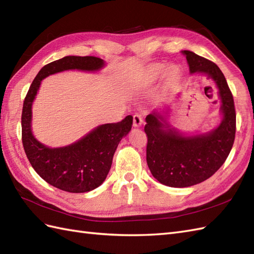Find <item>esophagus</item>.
Segmentation results:
<instances>
[{
    "instance_id": "esophagus-1",
    "label": "esophagus",
    "mask_w": 254,
    "mask_h": 254,
    "mask_svg": "<svg viewBox=\"0 0 254 254\" xmlns=\"http://www.w3.org/2000/svg\"><path fill=\"white\" fill-rule=\"evenodd\" d=\"M142 122H144V120H142L140 115H134L133 116V126L135 127H139L142 125Z\"/></svg>"
}]
</instances>
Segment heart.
Instances as JSON below:
<instances>
[{
    "mask_svg": "<svg viewBox=\"0 0 254 254\" xmlns=\"http://www.w3.org/2000/svg\"><path fill=\"white\" fill-rule=\"evenodd\" d=\"M165 70V65L162 64V63H155L152 64L149 66L146 70V79L147 81H153L155 79H158V78L163 74V71ZM180 76V70L177 66H170L166 69V79L168 81H176Z\"/></svg>",
    "mask_w": 254,
    "mask_h": 254,
    "instance_id": "heart-1",
    "label": "heart"
}]
</instances>
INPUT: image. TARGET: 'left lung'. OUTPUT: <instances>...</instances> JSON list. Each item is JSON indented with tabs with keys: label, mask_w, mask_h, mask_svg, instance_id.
I'll list each match as a JSON object with an SVG mask.
<instances>
[{
	"label": "left lung",
	"mask_w": 254,
	"mask_h": 254,
	"mask_svg": "<svg viewBox=\"0 0 254 254\" xmlns=\"http://www.w3.org/2000/svg\"><path fill=\"white\" fill-rule=\"evenodd\" d=\"M190 73L206 74L219 89L223 120L213 131L184 136L172 128L158 110L146 117L147 164L162 185L187 188L203 183L223 165L235 139L236 113L234 99L222 71L213 63L189 50H184Z\"/></svg>",
	"instance_id": "left-lung-1"
}]
</instances>
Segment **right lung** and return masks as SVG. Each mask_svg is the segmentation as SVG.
<instances>
[{
	"label": "right lung",
	"mask_w": 254,
	"mask_h": 254,
	"mask_svg": "<svg viewBox=\"0 0 254 254\" xmlns=\"http://www.w3.org/2000/svg\"><path fill=\"white\" fill-rule=\"evenodd\" d=\"M103 66L102 59L91 56H67L51 62L38 71L23 102L21 127L25 154L34 171L46 183L65 192H89L104 183L112 167L117 147L131 131L133 117L127 116L120 122L97 127L69 146L49 148L32 134V103L41 81L47 76L67 69L93 71Z\"/></svg>",
	"instance_id": "right-lung-1"
}]
</instances>
